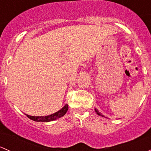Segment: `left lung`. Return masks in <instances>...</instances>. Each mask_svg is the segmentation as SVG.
<instances>
[{
    "label": "left lung",
    "instance_id": "8db88e82",
    "mask_svg": "<svg viewBox=\"0 0 151 151\" xmlns=\"http://www.w3.org/2000/svg\"><path fill=\"white\" fill-rule=\"evenodd\" d=\"M96 112H97V114H98V115H101V114H100V113H99V112H97V110H96Z\"/></svg>",
    "mask_w": 151,
    "mask_h": 151
}]
</instances>
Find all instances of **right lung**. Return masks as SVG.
I'll use <instances>...</instances> for the list:
<instances>
[{
	"mask_svg": "<svg viewBox=\"0 0 151 151\" xmlns=\"http://www.w3.org/2000/svg\"><path fill=\"white\" fill-rule=\"evenodd\" d=\"M68 108V104H66L58 112H55L54 114H52V115H47V116H31V115H26V116L28 118H30V120H32V121H37V122H40V121L41 122H49V121H54V120H56L57 118L63 116L66 113Z\"/></svg>",
	"mask_w": 151,
	"mask_h": 151,
	"instance_id": "obj_1",
	"label": "right lung"
}]
</instances>
